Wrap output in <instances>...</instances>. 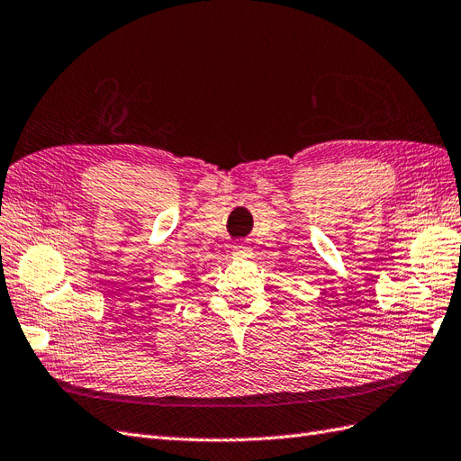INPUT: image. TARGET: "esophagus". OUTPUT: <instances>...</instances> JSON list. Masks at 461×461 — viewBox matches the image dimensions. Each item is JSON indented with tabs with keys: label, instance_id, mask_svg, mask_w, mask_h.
I'll return each mask as SVG.
<instances>
[{
	"label": "esophagus",
	"instance_id": "1",
	"mask_svg": "<svg viewBox=\"0 0 461 461\" xmlns=\"http://www.w3.org/2000/svg\"><path fill=\"white\" fill-rule=\"evenodd\" d=\"M252 254V248L248 244H234L232 246V256L234 258H248Z\"/></svg>",
	"mask_w": 461,
	"mask_h": 461
}]
</instances>
